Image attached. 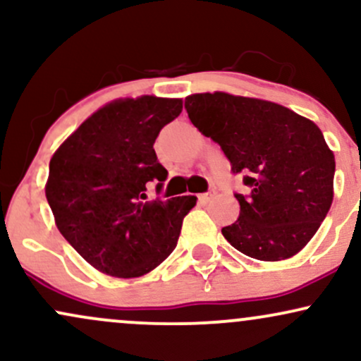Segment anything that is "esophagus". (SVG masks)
Wrapping results in <instances>:
<instances>
[{
  "label": "esophagus",
  "instance_id": "34e87169",
  "mask_svg": "<svg viewBox=\"0 0 361 361\" xmlns=\"http://www.w3.org/2000/svg\"><path fill=\"white\" fill-rule=\"evenodd\" d=\"M214 198V193H202V195H198V202H200V204H209L210 200H212Z\"/></svg>",
  "mask_w": 361,
  "mask_h": 361
}]
</instances>
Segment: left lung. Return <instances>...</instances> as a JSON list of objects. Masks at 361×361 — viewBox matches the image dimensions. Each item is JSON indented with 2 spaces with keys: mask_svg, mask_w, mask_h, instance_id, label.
Listing matches in <instances>:
<instances>
[{
  "mask_svg": "<svg viewBox=\"0 0 361 361\" xmlns=\"http://www.w3.org/2000/svg\"><path fill=\"white\" fill-rule=\"evenodd\" d=\"M185 109L251 186L247 197L235 195L239 217L222 229L231 246L259 261L304 250L334 197L336 161L321 128L279 103L226 91L190 94Z\"/></svg>",
  "mask_w": 361,
  "mask_h": 361,
  "instance_id": "8db88e82",
  "label": "left lung"
}]
</instances>
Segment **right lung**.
<instances>
[{
    "mask_svg": "<svg viewBox=\"0 0 361 361\" xmlns=\"http://www.w3.org/2000/svg\"><path fill=\"white\" fill-rule=\"evenodd\" d=\"M183 110L181 98H118L90 115L49 163L45 197L57 229L93 268L137 279L159 267L197 197L147 200L166 180L154 140Z\"/></svg>",
    "mask_w": 361,
    "mask_h": 361,
    "instance_id": "1",
    "label": "right lung"
}]
</instances>
